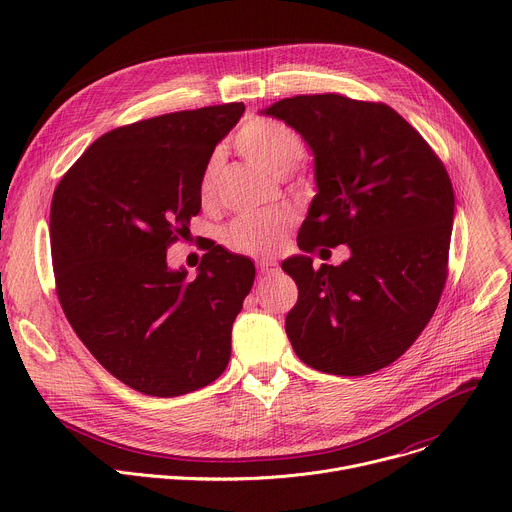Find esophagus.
<instances>
[{"label":"esophagus","mask_w":512,"mask_h":512,"mask_svg":"<svg viewBox=\"0 0 512 512\" xmlns=\"http://www.w3.org/2000/svg\"><path fill=\"white\" fill-rule=\"evenodd\" d=\"M257 267L263 275H273L277 271V261L275 259H259Z\"/></svg>","instance_id":"1"}]
</instances>
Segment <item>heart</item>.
Returning <instances> with one entry per match:
<instances>
[{
    "instance_id": "1",
    "label": "heart",
    "mask_w": 512,
    "mask_h": 512,
    "mask_svg": "<svg viewBox=\"0 0 512 512\" xmlns=\"http://www.w3.org/2000/svg\"><path fill=\"white\" fill-rule=\"evenodd\" d=\"M237 150L257 168L271 176H285L304 160L306 143L289 125L255 117L249 119L235 139ZM216 176H218V158L212 156L198 184V194L202 202L212 200L216 192ZM291 227V214L283 210H261V212H245L223 229L221 241L227 249L243 255H269L273 253L285 231Z\"/></svg>"
}]
</instances>
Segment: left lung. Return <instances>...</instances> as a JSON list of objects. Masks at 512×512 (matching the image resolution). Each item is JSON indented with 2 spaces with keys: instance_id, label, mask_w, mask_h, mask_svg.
I'll return each mask as SVG.
<instances>
[{
  "instance_id": "obj_1",
  "label": "left lung",
  "mask_w": 512,
  "mask_h": 512,
  "mask_svg": "<svg viewBox=\"0 0 512 512\" xmlns=\"http://www.w3.org/2000/svg\"><path fill=\"white\" fill-rule=\"evenodd\" d=\"M312 148L316 184L298 247L340 265L291 257L298 283L285 332L308 367L362 377L395 362L431 320L448 279L454 188L429 143L385 103L296 95L265 109Z\"/></svg>"
}]
</instances>
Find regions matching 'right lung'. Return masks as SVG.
Masks as SVG:
<instances>
[{
    "label": "right lung",
    "instance_id": "1",
    "mask_svg": "<svg viewBox=\"0 0 512 512\" xmlns=\"http://www.w3.org/2000/svg\"><path fill=\"white\" fill-rule=\"evenodd\" d=\"M243 103L176 111L101 135L58 182L50 204L56 296L72 330L115 379L150 397L216 381L255 265L206 247L198 275L172 271L190 237L200 174Z\"/></svg>",
    "mask_w": 512,
    "mask_h": 512
}]
</instances>
